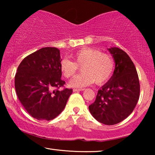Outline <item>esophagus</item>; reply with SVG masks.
Listing matches in <instances>:
<instances>
[{"mask_svg":"<svg viewBox=\"0 0 155 155\" xmlns=\"http://www.w3.org/2000/svg\"><path fill=\"white\" fill-rule=\"evenodd\" d=\"M83 90H84V89H73V92H80Z\"/></svg>","mask_w":155,"mask_h":155,"instance_id":"esophagus-1","label":"esophagus"}]
</instances>
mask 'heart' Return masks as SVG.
<instances>
[{
    "instance_id": "1",
    "label": "heart",
    "mask_w": 155,
    "mask_h": 155,
    "mask_svg": "<svg viewBox=\"0 0 155 155\" xmlns=\"http://www.w3.org/2000/svg\"><path fill=\"white\" fill-rule=\"evenodd\" d=\"M73 61L64 58L60 63V71L64 77H73L82 66V73L69 82L73 87H84L95 83L101 84L110 79L115 62L109 54L92 48H82L72 55Z\"/></svg>"
}]
</instances>
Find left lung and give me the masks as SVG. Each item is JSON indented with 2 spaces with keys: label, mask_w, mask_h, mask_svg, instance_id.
I'll list each match as a JSON object with an SVG mask.
<instances>
[{
  "label": "left lung",
  "mask_w": 155,
  "mask_h": 155,
  "mask_svg": "<svg viewBox=\"0 0 155 155\" xmlns=\"http://www.w3.org/2000/svg\"><path fill=\"white\" fill-rule=\"evenodd\" d=\"M115 61L114 74L98 90L89 110L97 120L115 125L134 110L140 96V82L134 63L128 55L117 47L108 48Z\"/></svg>",
  "instance_id": "obj_1"
}]
</instances>
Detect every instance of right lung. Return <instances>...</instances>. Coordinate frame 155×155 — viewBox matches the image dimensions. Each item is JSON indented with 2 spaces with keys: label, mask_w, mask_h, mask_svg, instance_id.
Returning <instances> with one entry per match:
<instances>
[{
  "label": "right lung",
  "mask_w": 155,
  "mask_h": 155,
  "mask_svg": "<svg viewBox=\"0 0 155 155\" xmlns=\"http://www.w3.org/2000/svg\"><path fill=\"white\" fill-rule=\"evenodd\" d=\"M60 50L45 47L23 59L17 70L15 87L25 110L37 120H50L58 116L66 105L72 89L63 87L60 71Z\"/></svg>",
  "instance_id": "1"
}]
</instances>
